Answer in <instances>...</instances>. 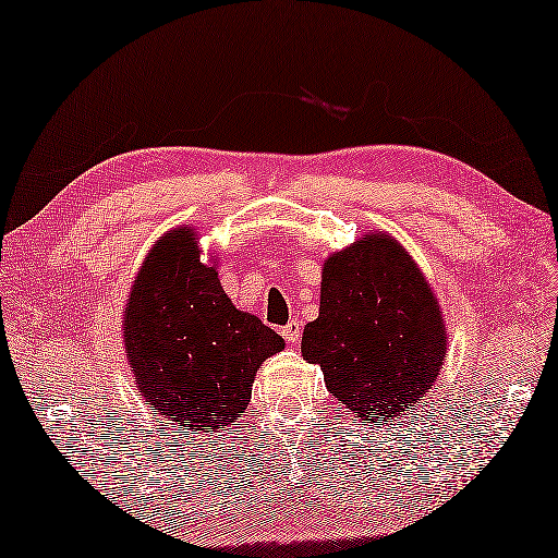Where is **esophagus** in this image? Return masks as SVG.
<instances>
[{
	"label": "esophagus",
	"instance_id": "obj_1",
	"mask_svg": "<svg viewBox=\"0 0 558 558\" xmlns=\"http://www.w3.org/2000/svg\"><path fill=\"white\" fill-rule=\"evenodd\" d=\"M280 333H282V339H286L288 343H298L300 337H302V322L300 319H290L286 327L280 329Z\"/></svg>",
	"mask_w": 558,
	"mask_h": 558
}]
</instances>
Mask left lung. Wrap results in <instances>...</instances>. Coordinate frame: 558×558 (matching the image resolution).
Returning a JSON list of instances; mask_svg holds the SVG:
<instances>
[{"instance_id": "8db88e82", "label": "left lung", "mask_w": 558, "mask_h": 558, "mask_svg": "<svg viewBox=\"0 0 558 558\" xmlns=\"http://www.w3.org/2000/svg\"><path fill=\"white\" fill-rule=\"evenodd\" d=\"M319 317L302 331V359L359 420L408 414L441 376L447 319L427 276L388 231H366L322 268Z\"/></svg>"}]
</instances>
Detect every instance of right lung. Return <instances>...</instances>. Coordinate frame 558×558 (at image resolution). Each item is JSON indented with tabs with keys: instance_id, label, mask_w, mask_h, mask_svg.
<instances>
[{
	"instance_id": "right-lung-1",
	"label": "right lung",
	"mask_w": 558,
	"mask_h": 558,
	"mask_svg": "<svg viewBox=\"0 0 558 558\" xmlns=\"http://www.w3.org/2000/svg\"><path fill=\"white\" fill-rule=\"evenodd\" d=\"M121 339L134 388L156 417L190 434L225 432L248 408L260 363L286 341L234 307L195 227L160 236L129 290Z\"/></svg>"
}]
</instances>
